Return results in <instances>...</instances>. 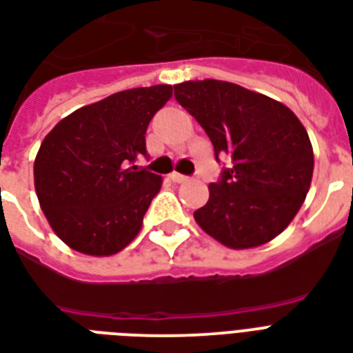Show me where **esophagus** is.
Listing matches in <instances>:
<instances>
[{
    "label": "esophagus",
    "instance_id": "obj_1",
    "mask_svg": "<svg viewBox=\"0 0 353 353\" xmlns=\"http://www.w3.org/2000/svg\"><path fill=\"white\" fill-rule=\"evenodd\" d=\"M169 179L173 180V182H176V184H182V182H188V180H190V176H185V174H182V173H171L169 174Z\"/></svg>",
    "mask_w": 353,
    "mask_h": 353
}]
</instances>
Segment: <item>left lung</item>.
I'll return each mask as SVG.
<instances>
[{
    "label": "left lung",
    "instance_id": "left-lung-1",
    "mask_svg": "<svg viewBox=\"0 0 353 353\" xmlns=\"http://www.w3.org/2000/svg\"><path fill=\"white\" fill-rule=\"evenodd\" d=\"M174 99L206 130L215 160L230 158L193 214L199 226L230 248L274 239L310 191L313 149L304 125L285 105L225 81L176 84Z\"/></svg>",
    "mask_w": 353,
    "mask_h": 353
}]
</instances>
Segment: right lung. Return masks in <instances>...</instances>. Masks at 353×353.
<instances>
[{"instance_id": "right-lung-1", "label": "right lung", "mask_w": 353, "mask_h": 353, "mask_svg": "<svg viewBox=\"0 0 353 353\" xmlns=\"http://www.w3.org/2000/svg\"><path fill=\"white\" fill-rule=\"evenodd\" d=\"M171 95L169 84L117 92L64 117L43 138L34 188L68 247L112 256L138 236L162 176L134 162L147 157V127Z\"/></svg>"}]
</instances>
